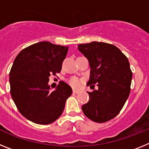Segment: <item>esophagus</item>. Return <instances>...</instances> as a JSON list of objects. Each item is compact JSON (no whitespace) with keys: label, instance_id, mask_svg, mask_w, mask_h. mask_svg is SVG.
Returning a JSON list of instances; mask_svg holds the SVG:
<instances>
[{"label":"esophagus","instance_id":"obj_1","mask_svg":"<svg viewBox=\"0 0 149 149\" xmlns=\"http://www.w3.org/2000/svg\"><path fill=\"white\" fill-rule=\"evenodd\" d=\"M79 91L76 90V89H73V93H78Z\"/></svg>","mask_w":149,"mask_h":149}]
</instances>
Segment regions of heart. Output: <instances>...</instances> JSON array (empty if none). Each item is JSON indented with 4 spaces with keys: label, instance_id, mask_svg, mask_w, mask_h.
I'll return each mask as SVG.
<instances>
[{
    "label": "heart",
    "instance_id": "obj_1",
    "mask_svg": "<svg viewBox=\"0 0 149 149\" xmlns=\"http://www.w3.org/2000/svg\"><path fill=\"white\" fill-rule=\"evenodd\" d=\"M68 84L70 85L71 86L74 88H77L79 86H80V84H81V81L79 80L77 77H71L68 79V81H67Z\"/></svg>",
    "mask_w": 149,
    "mask_h": 149
}]
</instances>
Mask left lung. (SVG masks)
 <instances>
[{"label":"left lung","instance_id":"left-lung-1","mask_svg":"<svg viewBox=\"0 0 149 149\" xmlns=\"http://www.w3.org/2000/svg\"><path fill=\"white\" fill-rule=\"evenodd\" d=\"M88 59L90 77L87 86L98 89L89 93V102L82 106L87 118L98 123L113 119L120 113L131 92L132 72L127 56L115 45L93 42L77 45Z\"/></svg>","mask_w":149,"mask_h":149}]
</instances>
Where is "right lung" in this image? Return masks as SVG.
I'll return each mask as SVG.
<instances>
[{
	"label": "right lung",
	"instance_id": "obj_1",
	"mask_svg": "<svg viewBox=\"0 0 149 149\" xmlns=\"http://www.w3.org/2000/svg\"><path fill=\"white\" fill-rule=\"evenodd\" d=\"M68 47L40 42L24 48L15 57L10 72V93L18 111L39 125H48L63 113L72 95L68 84L60 81L51 92L49 77L62 69Z\"/></svg>",
	"mask_w": 149,
	"mask_h": 149
}]
</instances>
